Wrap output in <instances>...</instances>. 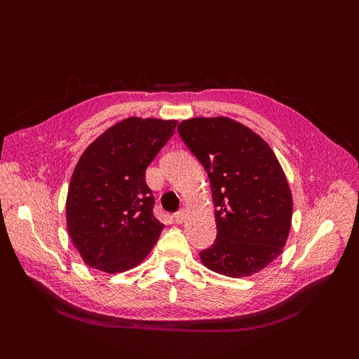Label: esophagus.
Here are the masks:
<instances>
[{
	"mask_svg": "<svg viewBox=\"0 0 359 359\" xmlns=\"http://www.w3.org/2000/svg\"><path fill=\"white\" fill-rule=\"evenodd\" d=\"M173 220H175L177 224L184 223V220H186V214H184V211H178L175 215H173Z\"/></svg>",
	"mask_w": 359,
	"mask_h": 359,
	"instance_id": "34e87169",
	"label": "esophagus"
}]
</instances>
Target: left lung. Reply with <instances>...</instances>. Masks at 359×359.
I'll return each instance as SVG.
<instances>
[{
	"label": "left lung",
	"mask_w": 359,
	"mask_h": 359,
	"mask_svg": "<svg viewBox=\"0 0 359 359\" xmlns=\"http://www.w3.org/2000/svg\"><path fill=\"white\" fill-rule=\"evenodd\" d=\"M178 133L208 173L217 238L199 253L202 264L241 278L266 268L290 231L292 193L265 140L226 116L191 118Z\"/></svg>",
	"instance_id": "left-lung-1"
}]
</instances>
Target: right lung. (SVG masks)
<instances>
[{"mask_svg": "<svg viewBox=\"0 0 359 359\" xmlns=\"http://www.w3.org/2000/svg\"><path fill=\"white\" fill-rule=\"evenodd\" d=\"M177 124L130 116L83 151L70 180L66 215L70 240L88 266L123 273L153 250L165 224L153 214L145 170Z\"/></svg>", "mask_w": 359, "mask_h": 359, "instance_id": "obj_1", "label": "right lung"}]
</instances>
